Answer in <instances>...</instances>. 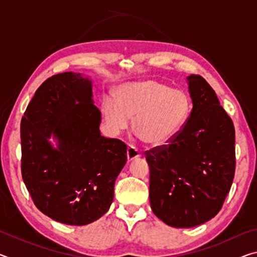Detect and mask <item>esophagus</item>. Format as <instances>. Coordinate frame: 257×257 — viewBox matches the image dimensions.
Here are the masks:
<instances>
[{"instance_id":"34e87169","label":"esophagus","mask_w":257,"mask_h":257,"mask_svg":"<svg viewBox=\"0 0 257 257\" xmlns=\"http://www.w3.org/2000/svg\"><path fill=\"white\" fill-rule=\"evenodd\" d=\"M141 156V152H139L136 147L133 146V145H129L128 149H127V159H128V162L130 161H133L135 159H137Z\"/></svg>"}]
</instances>
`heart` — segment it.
Listing matches in <instances>:
<instances>
[{
  "label": "heart",
  "mask_w": 257,
  "mask_h": 257,
  "mask_svg": "<svg viewBox=\"0 0 257 257\" xmlns=\"http://www.w3.org/2000/svg\"><path fill=\"white\" fill-rule=\"evenodd\" d=\"M191 101L188 95L163 82L146 79L119 86L115 98L106 95L102 102V115L107 129L118 135L129 127L150 146L171 143L188 121Z\"/></svg>",
  "instance_id": "heart-1"
}]
</instances>
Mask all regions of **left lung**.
Returning <instances> with one entry per match:
<instances>
[{
	"instance_id": "1",
	"label": "left lung",
	"mask_w": 257,
	"mask_h": 257,
	"mask_svg": "<svg viewBox=\"0 0 257 257\" xmlns=\"http://www.w3.org/2000/svg\"><path fill=\"white\" fill-rule=\"evenodd\" d=\"M193 110L169 145L146 152L154 214L175 228L207 222L231 187L236 156L232 120L203 77H187Z\"/></svg>"
}]
</instances>
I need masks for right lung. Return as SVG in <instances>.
Returning a JSON list of instances; mask_svg holds the SVG:
<instances>
[{
  "label": "right lung",
  "instance_id": "1",
  "mask_svg": "<svg viewBox=\"0 0 257 257\" xmlns=\"http://www.w3.org/2000/svg\"><path fill=\"white\" fill-rule=\"evenodd\" d=\"M92 87L81 73L52 76L21 119L25 185L38 210L64 224L85 225L105 214L127 162L124 143L101 135Z\"/></svg>",
  "mask_w": 257,
  "mask_h": 257
}]
</instances>
